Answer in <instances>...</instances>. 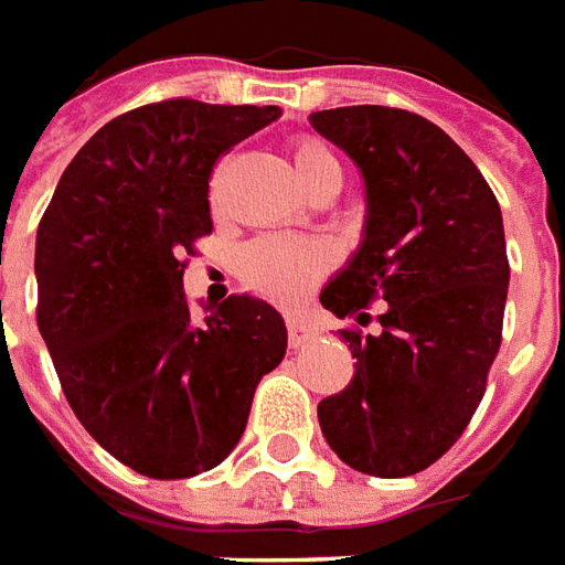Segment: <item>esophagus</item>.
I'll use <instances>...</instances> for the list:
<instances>
[{"label": "esophagus", "mask_w": 565, "mask_h": 565, "mask_svg": "<svg viewBox=\"0 0 565 565\" xmlns=\"http://www.w3.org/2000/svg\"><path fill=\"white\" fill-rule=\"evenodd\" d=\"M286 328H289V347H295V350H298L301 343H307V340L316 334L313 328L307 326V322H301V319H295V316H289V319H286Z\"/></svg>", "instance_id": "obj_1"}]
</instances>
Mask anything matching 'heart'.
Masks as SVG:
<instances>
[{
    "label": "heart",
    "instance_id": "obj_1",
    "mask_svg": "<svg viewBox=\"0 0 565 565\" xmlns=\"http://www.w3.org/2000/svg\"><path fill=\"white\" fill-rule=\"evenodd\" d=\"M291 163L298 170L307 191L328 173L340 170L338 158L331 148L319 139H298L291 146ZM334 262V255L326 243L316 239H291V237H262L243 252V282L252 291L274 301H291L298 298L310 282L326 274Z\"/></svg>",
    "mask_w": 565,
    "mask_h": 565
}]
</instances>
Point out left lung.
<instances>
[{
  "label": "left lung",
  "instance_id": "1",
  "mask_svg": "<svg viewBox=\"0 0 565 565\" xmlns=\"http://www.w3.org/2000/svg\"><path fill=\"white\" fill-rule=\"evenodd\" d=\"M316 134L365 175V239L319 295L340 319L355 374L319 402L328 447L355 471L407 478L438 462L475 417L502 343L508 252L481 170L441 127L390 106L313 111Z\"/></svg>",
  "mask_w": 565,
  "mask_h": 565
}]
</instances>
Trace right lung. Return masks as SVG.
Wrapping results in <instances>:
<instances>
[{
    "label": "right lung",
    "instance_id": "right-lung-1",
    "mask_svg": "<svg viewBox=\"0 0 565 565\" xmlns=\"http://www.w3.org/2000/svg\"><path fill=\"white\" fill-rule=\"evenodd\" d=\"M276 118L188 97L124 111L72 158L39 222L35 322L63 395L146 478L218 466L286 355L270 303L231 295L198 322L182 291L185 255L212 234V167Z\"/></svg>",
    "mask_w": 565,
    "mask_h": 565
}]
</instances>
